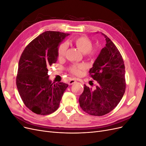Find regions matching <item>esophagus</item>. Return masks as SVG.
I'll return each mask as SVG.
<instances>
[{
    "label": "esophagus",
    "mask_w": 146,
    "mask_h": 146,
    "mask_svg": "<svg viewBox=\"0 0 146 146\" xmlns=\"http://www.w3.org/2000/svg\"><path fill=\"white\" fill-rule=\"evenodd\" d=\"M76 82H77V81H76V79H71V80H70L68 84H69V85H73L74 83H76Z\"/></svg>",
    "instance_id": "esophagus-1"
}]
</instances>
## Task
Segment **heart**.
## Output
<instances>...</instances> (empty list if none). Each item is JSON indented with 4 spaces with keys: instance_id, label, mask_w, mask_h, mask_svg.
<instances>
[{
    "instance_id": "heart-1",
    "label": "heart",
    "mask_w": 146,
    "mask_h": 146,
    "mask_svg": "<svg viewBox=\"0 0 146 146\" xmlns=\"http://www.w3.org/2000/svg\"><path fill=\"white\" fill-rule=\"evenodd\" d=\"M72 42L77 47L78 49L83 54H85L90 58H93L98 54V50L96 48H92V43L89 38L86 36H80L74 38ZM67 45L66 43H61L58 48V56L59 58H62L65 56ZM85 68V65L83 64H74L70 68V71L75 75H79L81 70Z\"/></svg>"
}]
</instances>
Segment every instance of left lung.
Listing matches in <instances>:
<instances>
[{
    "mask_svg": "<svg viewBox=\"0 0 146 146\" xmlns=\"http://www.w3.org/2000/svg\"><path fill=\"white\" fill-rule=\"evenodd\" d=\"M100 33L106 44L89 71L98 85L94 90L84 85L78 99L84 111L98 116L105 115L116 107L125 93L126 85L125 66L120 52L107 35Z\"/></svg>",
    "mask_w": 146,
    "mask_h": 146,
    "instance_id": "obj_1",
    "label": "left lung"
}]
</instances>
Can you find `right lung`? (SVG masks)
<instances>
[{
	"label": "right lung",
	"instance_id": "add662e5",
	"mask_svg": "<svg viewBox=\"0 0 146 146\" xmlns=\"http://www.w3.org/2000/svg\"><path fill=\"white\" fill-rule=\"evenodd\" d=\"M69 34L47 31L39 35L25 48L19 61L16 85L24 104L37 114L55 111L68 85L54 84L48 68L58 58V48Z\"/></svg>",
	"mask_w": 146,
	"mask_h": 146
}]
</instances>
